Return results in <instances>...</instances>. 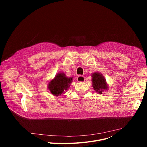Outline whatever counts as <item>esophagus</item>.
<instances>
[{
    "label": "esophagus",
    "mask_w": 147,
    "mask_h": 147,
    "mask_svg": "<svg viewBox=\"0 0 147 147\" xmlns=\"http://www.w3.org/2000/svg\"><path fill=\"white\" fill-rule=\"evenodd\" d=\"M77 81L78 82H84L85 81V77L82 76H79L78 77H77Z\"/></svg>",
    "instance_id": "obj_1"
}]
</instances>
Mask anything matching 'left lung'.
Here are the masks:
<instances>
[{
  "label": "left lung",
  "mask_w": 147,
  "mask_h": 147,
  "mask_svg": "<svg viewBox=\"0 0 147 147\" xmlns=\"http://www.w3.org/2000/svg\"><path fill=\"white\" fill-rule=\"evenodd\" d=\"M92 77V86L96 92L99 94H102L105 91H107L109 89V85L107 82L105 78L99 72L93 73Z\"/></svg>",
  "instance_id": "obj_1"
}]
</instances>
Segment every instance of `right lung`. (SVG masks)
Segmentation results:
<instances>
[{
  "instance_id": "1",
  "label": "right lung",
  "mask_w": 147,
  "mask_h": 147,
  "mask_svg": "<svg viewBox=\"0 0 147 147\" xmlns=\"http://www.w3.org/2000/svg\"><path fill=\"white\" fill-rule=\"evenodd\" d=\"M72 82V77H68L65 73L59 72L49 81L47 87L53 95L58 96L67 91Z\"/></svg>"
}]
</instances>
